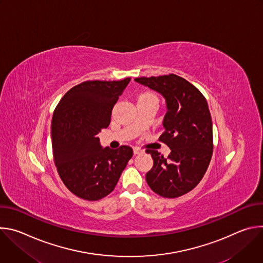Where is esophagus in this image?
<instances>
[{
	"mask_svg": "<svg viewBox=\"0 0 263 263\" xmlns=\"http://www.w3.org/2000/svg\"><path fill=\"white\" fill-rule=\"evenodd\" d=\"M133 152H134V155H138V154H140V153L143 152V149L140 148V147H138V146H134V147H133Z\"/></svg>",
	"mask_w": 263,
	"mask_h": 263,
	"instance_id": "esophagus-1",
	"label": "esophagus"
}]
</instances>
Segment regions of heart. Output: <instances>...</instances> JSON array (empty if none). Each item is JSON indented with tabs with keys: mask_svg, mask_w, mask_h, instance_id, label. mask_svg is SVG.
<instances>
[{
	"mask_svg": "<svg viewBox=\"0 0 263 263\" xmlns=\"http://www.w3.org/2000/svg\"><path fill=\"white\" fill-rule=\"evenodd\" d=\"M140 97H153V98H156L153 93H149V92H146V93H142Z\"/></svg>",
	"mask_w": 263,
	"mask_h": 263,
	"instance_id": "heart-1",
	"label": "heart"
}]
</instances>
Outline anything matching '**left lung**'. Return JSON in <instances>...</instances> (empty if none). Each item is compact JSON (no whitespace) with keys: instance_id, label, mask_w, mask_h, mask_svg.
I'll return each mask as SVG.
<instances>
[{"instance_id":"left-lung-1","label":"left lung","mask_w":263,"mask_h":263,"mask_svg":"<svg viewBox=\"0 0 263 263\" xmlns=\"http://www.w3.org/2000/svg\"><path fill=\"white\" fill-rule=\"evenodd\" d=\"M134 80L161 93L167 108L159 140L171 153L165 158L155 149H145L154 161L145 175L146 183L163 198L181 197L200 183L212 157V121L207 101L195 85L174 73Z\"/></svg>"}]
</instances>
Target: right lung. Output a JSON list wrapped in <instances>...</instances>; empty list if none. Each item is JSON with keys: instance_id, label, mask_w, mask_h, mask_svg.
I'll return each instance as SVG.
<instances>
[{"instance_id": "obj_1", "label": "right lung", "mask_w": 263, "mask_h": 263, "mask_svg": "<svg viewBox=\"0 0 263 263\" xmlns=\"http://www.w3.org/2000/svg\"><path fill=\"white\" fill-rule=\"evenodd\" d=\"M130 80L82 82L70 88L54 110V162L66 189L80 199L98 201L108 196L133 155L129 145L102 148L97 137L109 126L112 108Z\"/></svg>"}]
</instances>
